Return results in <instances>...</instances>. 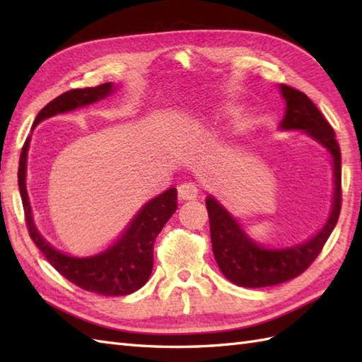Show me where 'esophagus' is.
<instances>
[{
	"label": "esophagus",
	"instance_id": "34e87169",
	"mask_svg": "<svg viewBox=\"0 0 362 362\" xmlns=\"http://www.w3.org/2000/svg\"><path fill=\"white\" fill-rule=\"evenodd\" d=\"M199 194V189L197 187L194 185V183H183V185L179 187V189H177V196H179V201H193V199H196Z\"/></svg>",
	"mask_w": 362,
	"mask_h": 362
}]
</instances>
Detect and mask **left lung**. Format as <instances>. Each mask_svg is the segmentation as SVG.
<instances>
[{
	"instance_id": "8db88e82",
	"label": "left lung",
	"mask_w": 362,
	"mask_h": 362,
	"mask_svg": "<svg viewBox=\"0 0 362 362\" xmlns=\"http://www.w3.org/2000/svg\"><path fill=\"white\" fill-rule=\"evenodd\" d=\"M279 88L286 104L279 129L281 132H303L322 146L332 158V206L324 226L308 240L283 247H271L253 240L218 197L213 194L206 197L214 259L227 280L244 288L274 286L302 274L320 253L336 227L341 211V149L334 138V130L302 91L283 83Z\"/></svg>"
}]
</instances>
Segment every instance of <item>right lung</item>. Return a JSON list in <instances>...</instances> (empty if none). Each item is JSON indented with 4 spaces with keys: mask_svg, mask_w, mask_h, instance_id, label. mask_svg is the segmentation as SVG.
Wrapping results in <instances>:
<instances>
[{
    "mask_svg": "<svg viewBox=\"0 0 362 362\" xmlns=\"http://www.w3.org/2000/svg\"><path fill=\"white\" fill-rule=\"evenodd\" d=\"M118 88V83L105 82L98 87L66 91V93L52 99L38 112L30 132H34L37 124H40L42 121L104 101L117 93ZM30 138L33 135L28 136L20 156L18 187L29 235L45 258L59 274H62L76 286L101 296H127L144 286L146 281L149 280L153 266V243H156L161 228L177 210V189L169 188L165 193L146 202L134 219L129 222L118 241H115L107 249L83 257L71 255V253L57 249L37 228L26 187Z\"/></svg>",
    "mask_w": 362,
    "mask_h": 362,
    "instance_id": "right-lung-1",
    "label": "right lung"
}]
</instances>
